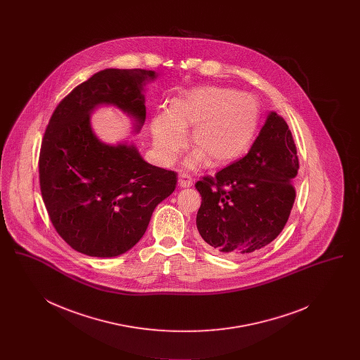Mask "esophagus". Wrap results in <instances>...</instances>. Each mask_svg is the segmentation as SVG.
Returning <instances> with one entry per match:
<instances>
[{"label":"esophagus","mask_w":360,"mask_h":360,"mask_svg":"<svg viewBox=\"0 0 360 360\" xmlns=\"http://www.w3.org/2000/svg\"><path fill=\"white\" fill-rule=\"evenodd\" d=\"M178 184H179V186H182V188H190V186L193 185V179H191V176H190V175L185 174V172H182V174H179Z\"/></svg>","instance_id":"obj_1"}]
</instances>
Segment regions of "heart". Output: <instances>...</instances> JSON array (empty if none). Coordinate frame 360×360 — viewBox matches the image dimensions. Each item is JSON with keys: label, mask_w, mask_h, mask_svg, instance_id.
<instances>
[{"label": "heart", "mask_w": 360, "mask_h": 360, "mask_svg": "<svg viewBox=\"0 0 360 360\" xmlns=\"http://www.w3.org/2000/svg\"><path fill=\"white\" fill-rule=\"evenodd\" d=\"M254 98L236 90L202 86L191 89L172 103L170 112L155 115L151 134L155 153L170 165L186 147V129L193 127L191 144L197 148L185 162L188 169L223 166L245 151L257 124Z\"/></svg>", "instance_id": "heart-1"}]
</instances>
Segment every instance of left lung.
<instances>
[{
  "label": "left lung",
  "instance_id": "obj_1",
  "mask_svg": "<svg viewBox=\"0 0 360 360\" xmlns=\"http://www.w3.org/2000/svg\"><path fill=\"white\" fill-rule=\"evenodd\" d=\"M298 169L289 125L270 112L248 154L195 184L202 198L195 221L201 244L228 257L270 244L289 220Z\"/></svg>",
  "mask_w": 360,
  "mask_h": 360
}]
</instances>
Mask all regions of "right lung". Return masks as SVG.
Masks as SVG:
<instances>
[{"label": "right lung", "instance_id": "right-lung-1", "mask_svg": "<svg viewBox=\"0 0 360 360\" xmlns=\"http://www.w3.org/2000/svg\"><path fill=\"white\" fill-rule=\"evenodd\" d=\"M155 78L151 70H103L52 113L39 156L41 197L59 236L81 254L131 250L176 186V172L147 163L134 144H105L90 127L97 106L115 105L135 119L137 132L146 119L141 91Z\"/></svg>", "mask_w": 360, "mask_h": 360}]
</instances>
